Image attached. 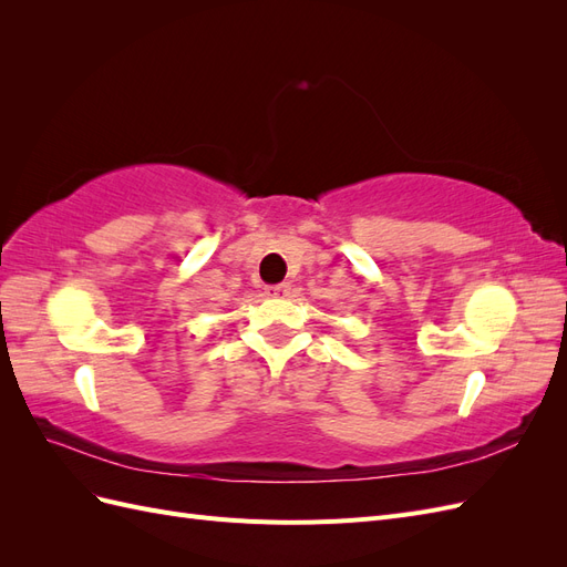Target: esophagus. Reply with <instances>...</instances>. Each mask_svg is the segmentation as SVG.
<instances>
[{"label": "esophagus", "instance_id": "esophagus-1", "mask_svg": "<svg viewBox=\"0 0 567 567\" xmlns=\"http://www.w3.org/2000/svg\"><path fill=\"white\" fill-rule=\"evenodd\" d=\"M288 290H290L288 284H274V286H267V288H265V293L271 296V298H281V296L288 293Z\"/></svg>", "mask_w": 567, "mask_h": 567}]
</instances>
